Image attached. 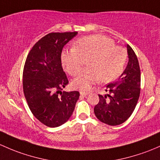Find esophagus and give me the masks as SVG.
<instances>
[{"mask_svg": "<svg viewBox=\"0 0 160 160\" xmlns=\"http://www.w3.org/2000/svg\"><path fill=\"white\" fill-rule=\"evenodd\" d=\"M80 95H81V96H83V97H86V96L88 95V93H85V92L81 91V92H80Z\"/></svg>", "mask_w": 160, "mask_h": 160, "instance_id": "1", "label": "esophagus"}]
</instances>
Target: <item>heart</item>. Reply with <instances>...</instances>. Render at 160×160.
<instances>
[{
  "label": "heart",
  "mask_w": 160,
  "mask_h": 160,
  "mask_svg": "<svg viewBox=\"0 0 160 160\" xmlns=\"http://www.w3.org/2000/svg\"><path fill=\"white\" fill-rule=\"evenodd\" d=\"M90 58L87 65L71 81L74 88L82 91L90 90L91 85L101 80L110 82L123 71L127 53L121 47L115 46L112 39L103 35H90L77 40L74 48L62 52L61 62L70 75H76L80 70L83 58Z\"/></svg>",
  "instance_id": "1"
}]
</instances>
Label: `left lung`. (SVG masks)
<instances>
[{
  "mask_svg": "<svg viewBox=\"0 0 160 160\" xmlns=\"http://www.w3.org/2000/svg\"><path fill=\"white\" fill-rule=\"evenodd\" d=\"M128 63L113 83L106 86L104 96L99 95L94 107L97 118L103 123L117 126L125 122L133 112L140 93V69L133 50L127 45Z\"/></svg>",
  "mask_w": 160,
  "mask_h": 160,
  "instance_id": "1",
  "label": "left lung"
}]
</instances>
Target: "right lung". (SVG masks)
I'll use <instances>...</instances> for the list:
<instances>
[{"mask_svg":"<svg viewBox=\"0 0 160 160\" xmlns=\"http://www.w3.org/2000/svg\"><path fill=\"white\" fill-rule=\"evenodd\" d=\"M77 33H48L35 43L25 62L23 93L32 113L47 127L65 123L80 97L78 91H61L68 83L61 64L62 50Z\"/></svg>","mask_w":160,"mask_h":160,"instance_id":"right-lung-1","label":"right lung"}]
</instances>
